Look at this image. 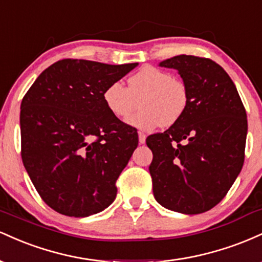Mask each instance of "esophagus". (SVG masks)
I'll use <instances>...</instances> for the list:
<instances>
[{
    "instance_id": "esophagus-1",
    "label": "esophagus",
    "mask_w": 262,
    "mask_h": 262,
    "mask_svg": "<svg viewBox=\"0 0 262 262\" xmlns=\"http://www.w3.org/2000/svg\"><path fill=\"white\" fill-rule=\"evenodd\" d=\"M138 135H139V143H140V144H144V143H145L146 135L144 134V133H141V132H139V133H138Z\"/></svg>"
}]
</instances>
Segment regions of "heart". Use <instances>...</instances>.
<instances>
[{"mask_svg":"<svg viewBox=\"0 0 262 262\" xmlns=\"http://www.w3.org/2000/svg\"><path fill=\"white\" fill-rule=\"evenodd\" d=\"M103 102L116 118L123 119L137 108L127 123L143 132L160 127H171L181 121L189 103L186 83L167 71L146 65L128 79V86L110 83L103 91Z\"/></svg>","mask_w":262,"mask_h":262,"instance_id":"obj_1","label":"heart"}]
</instances>
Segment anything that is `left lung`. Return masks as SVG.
<instances>
[{"label": "left lung", "mask_w": 262, "mask_h": 262, "mask_svg": "<svg viewBox=\"0 0 262 262\" xmlns=\"http://www.w3.org/2000/svg\"><path fill=\"white\" fill-rule=\"evenodd\" d=\"M176 69L189 93L181 121L146 138L155 200L183 214L217 206L242 171L248 119L229 75L217 62L177 55L160 62Z\"/></svg>", "instance_id": "1"}]
</instances>
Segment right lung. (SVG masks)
I'll return each mask as SVG.
<instances>
[{"instance_id":"right-lung-1","label":"right lung","mask_w":262,"mask_h":262,"mask_svg":"<svg viewBox=\"0 0 262 262\" xmlns=\"http://www.w3.org/2000/svg\"><path fill=\"white\" fill-rule=\"evenodd\" d=\"M137 65L62 59L23 97V165L41 200L60 214L89 217L116 198L138 133L107 110L103 91Z\"/></svg>"}]
</instances>
